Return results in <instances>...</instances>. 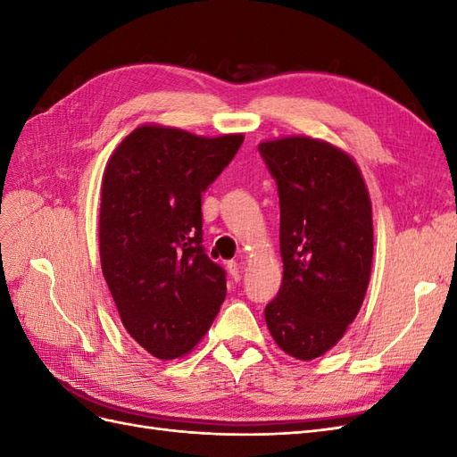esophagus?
<instances>
[{
	"label": "esophagus",
	"instance_id": "1",
	"mask_svg": "<svg viewBox=\"0 0 457 457\" xmlns=\"http://www.w3.org/2000/svg\"><path fill=\"white\" fill-rule=\"evenodd\" d=\"M227 269H228V272H230L232 278L237 280V282L242 278V267L238 265L237 261H228V262H227Z\"/></svg>",
	"mask_w": 457,
	"mask_h": 457
}]
</instances>
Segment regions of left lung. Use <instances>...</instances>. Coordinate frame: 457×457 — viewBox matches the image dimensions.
<instances>
[{"mask_svg": "<svg viewBox=\"0 0 457 457\" xmlns=\"http://www.w3.org/2000/svg\"><path fill=\"white\" fill-rule=\"evenodd\" d=\"M280 198V292L265 307L278 347L322 356L362 307L373 257L371 202L347 152L305 135L259 143Z\"/></svg>", "mask_w": 457, "mask_h": 457, "instance_id": "8db88e82", "label": "left lung"}]
</instances>
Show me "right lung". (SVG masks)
Wrapping results in <instances>:
<instances>
[{
	"label": "right lung",
	"mask_w": 457,
	"mask_h": 457,
	"mask_svg": "<svg viewBox=\"0 0 457 457\" xmlns=\"http://www.w3.org/2000/svg\"><path fill=\"white\" fill-rule=\"evenodd\" d=\"M244 141L145 123L110 156L99 213L101 267L121 324L160 361L188 354L227 295L202 245V192Z\"/></svg>",
	"instance_id": "add662e5"
}]
</instances>
